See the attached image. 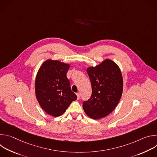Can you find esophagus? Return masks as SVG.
I'll return each mask as SVG.
<instances>
[{
    "mask_svg": "<svg viewBox=\"0 0 157 157\" xmlns=\"http://www.w3.org/2000/svg\"><path fill=\"white\" fill-rule=\"evenodd\" d=\"M76 96H77V99L79 100V99H80V94H79V93H76Z\"/></svg>",
    "mask_w": 157,
    "mask_h": 157,
    "instance_id": "esophagus-1",
    "label": "esophagus"
}]
</instances>
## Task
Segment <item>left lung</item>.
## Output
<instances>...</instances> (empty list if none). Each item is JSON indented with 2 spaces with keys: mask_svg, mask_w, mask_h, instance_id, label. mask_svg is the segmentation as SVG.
I'll return each instance as SVG.
<instances>
[{
  "mask_svg": "<svg viewBox=\"0 0 157 157\" xmlns=\"http://www.w3.org/2000/svg\"><path fill=\"white\" fill-rule=\"evenodd\" d=\"M92 87L91 98L83 102L86 114L93 119L104 117L113 112L122 94L123 80L119 66L110 59L87 69Z\"/></svg>",
  "mask_w": 157,
  "mask_h": 157,
  "instance_id": "left-lung-1",
  "label": "left lung"
}]
</instances>
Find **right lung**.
<instances>
[{"mask_svg":"<svg viewBox=\"0 0 157 157\" xmlns=\"http://www.w3.org/2000/svg\"><path fill=\"white\" fill-rule=\"evenodd\" d=\"M70 65L48 59L41 66L35 80V93L41 108L50 116L62 115L76 100L66 76Z\"/></svg>","mask_w":157,"mask_h":157,"instance_id":"add662e5","label":"right lung"}]
</instances>
